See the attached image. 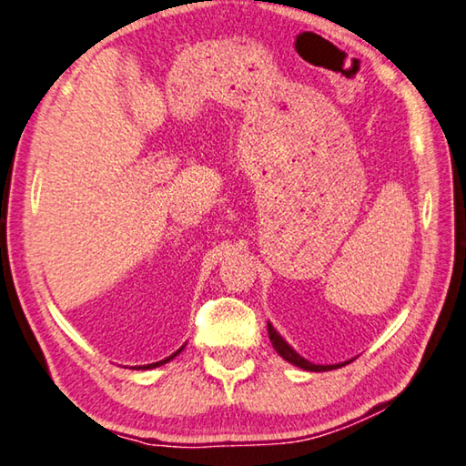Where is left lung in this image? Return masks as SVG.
<instances>
[{"mask_svg": "<svg viewBox=\"0 0 466 466\" xmlns=\"http://www.w3.org/2000/svg\"><path fill=\"white\" fill-rule=\"evenodd\" d=\"M268 334H269V339H271V344H273V349H276V352L279 354V357H282L284 360H288V363H292V365H297V367H300V369H305V371H331V369H339V367H344V365H349L350 360H344V363H336V365H315V363H311V360H307L305 357H300V354L292 349L290 344L286 342V339L278 334L276 331V328L271 326V323H268Z\"/></svg>", "mask_w": 466, "mask_h": 466, "instance_id": "8db88e82", "label": "left lung"}]
</instances>
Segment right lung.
Here are the masks:
<instances>
[{
  "instance_id": "obj_1",
  "label": "right lung",
  "mask_w": 466,
  "mask_h": 466,
  "mask_svg": "<svg viewBox=\"0 0 466 466\" xmlns=\"http://www.w3.org/2000/svg\"><path fill=\"white\" fill-rule=\"evenodd\" d=\"M184 346H187V344H184ZM184 346H182V349H178V350H176L174 354H169V357L167 359H164V360H157V363H151V365H143V367H135V369H155V367H159V365H166V363H169V360H172L174 357H178V354L184 350Z\"/></svg>"
}]
</instances>
